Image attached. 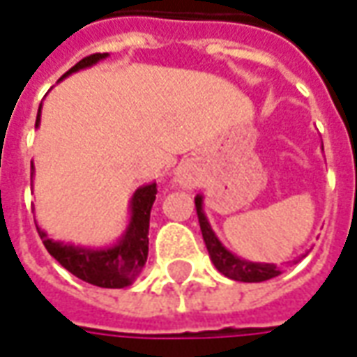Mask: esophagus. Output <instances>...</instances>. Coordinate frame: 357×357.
<instances>
[{"label":"esophagus","instance_id":"esophagus-1","mask_svg":"<svg viewBox=\"0 0 357 357\" xmlns=\"http://www.w3.org/2000/svg\"><path fill=\"white\" fill-rule=\"evenodd\" d=\"M178 183L181 188H189V185H191V183H189V178L183 172H178Z\"/></svg>","mask_w":357,"mask_h":357}]
</instances>
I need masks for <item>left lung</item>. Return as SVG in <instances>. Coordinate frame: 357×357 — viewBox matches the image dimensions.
Segmentation results:
<instances>
[{"label":"left lung","mask_w":357,"mask_h":357,"mask_svg":"<svg viewBox=\"0 0 357 357\" xmlns=\"http://www.w3.org/2000/svg\"><path fill=\"white\" fill-rule=\"evenodd\" d=\"M195 209H197L199 227H201V234H203V240H205V246H207V252H209L211 261L215 264V268L225 278L234 281H244V283H258V281H268L271 278H275V275H280L281 271L278 270L275 264L244 260V258H240L236 254H232L220 242L219 236L215 234V230L211 227L205 211H203V195L195 197Z\"/></svg>","instance_id":"8db88e82"}]
</instances>
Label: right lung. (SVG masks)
<instances>
[{"instance_id": "1", "label": "right lung", "mask_w": 357, "mask_h": 357, "mask_svg": "<svg viewBox=\"0 0 357 357\" xmlns=\"http://www.w3.org/2000/svg\"><path fill=\"white\" fill-rule=\"evenodd\" d=\"M109 54H91V56L79 60L76 66L70 68L60 82L70 74H76L79 70L96 66L97 62L105 60ZM40 109L36 113L35 128L40 127ZM35 178V164L31 162V188ZM156 181H150L132 193L130 205H128V225L125 232L109 246H82L74 242L64 240H52L45 230L36 225L38 236L43 238L45 248L54 260L66 268L72 275H76L82 281H87L97 287L105 289H123L135 283L140 271L144 268L148 258V227H150V211L156 201Z\"/></svg>"}]
</instances>
